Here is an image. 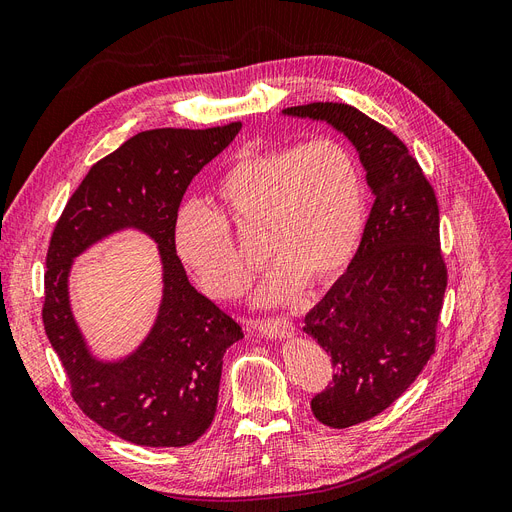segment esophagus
<instances>
[{
	"mask_svg": "<svg viewBox=\"0 0 512 512\" xmlns=\"http://www.w3.org/2000/svg\"><path fill=\"white\" fill-rule=\"evenodd\" d=\"M255 329L272 339H289L295 333L293 323L287 318H268V320H255Z\"/></svg>",
	"mask_w": 512,
	"mask_h": 512,
	"instance_id": "obj_1",
	"label": "esophagus"
}]
</instances>
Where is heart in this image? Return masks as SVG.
I'll return each instance as SVG.
<instances>
[{
    "label": "heart",
    "mask_w": 512,
    "mask_h": 512,
    "mask_svg": "<svg viewBox=\"0 0 512 512\" xmlns=\"http://www.w3.org/2000/svg\"><path fill=\"white\" fill-rule=\"evenodd\" d=\"M217 213L187 202L175 217V251L206 295L236 297L253 266L236 251L227 225L259 234L270 263L255 304L293 301L304 285L325 287L342 274L361 242L365 187L350 151L331 139L253 151L215 187Z\"/></svg>",
    "instance_id": "b5f03b06"
}]
</instances>
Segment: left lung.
<instances>
[{"label":"left lung","instance_id":"8db88e82","mask_svg":"<svg viewBox=\"0 0 512 512\" xmlns=\"http://www.w3.org/2000/svg\"><path fill=\"white\" fill-rule=\"evenodd\" d=\"M325 122L356 149L373 196L363 240L346 274L306 314L304 331L335 367L312 413L348 428L390 407L434 354L447 270L439 249V204L405 143L342 103L282 109Z\"/></svg>","mask_w":512,"mask_h":512}]
</instances>
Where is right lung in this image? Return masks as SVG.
<instances>
[{
    "label": "right lung",
    "instance_id": "right-lung-1",
    "mask_svg": "<svg viewBox=\"0 0 512 512\" xmlns=\"http://www.w3.org/2000/svg\"><path fill=\"white\" fill-rule=\"evenodd\" d=\"M240 128H156L130 137L88 170L50 238L42 318L73 401L92 422L135 445L198 441L215 418L223 354L244 337L230 314L192 287L173 238L187 185ZM126 229L157 242L163 297L140 346L101 359L72 316L68 276L90 245Z\"/></svg>",
    "mask_w": 512,
    "mask_h": 512
}]
</instances>
